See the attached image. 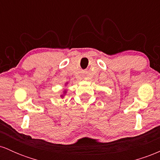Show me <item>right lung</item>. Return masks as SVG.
Here are the masks:
<instances>
[{"instance_id":"add662e5","label":"right lung","mask_w":160,"mask_h":160,"mask_svg":"<svg viewBox=\"0 0 160 160\" xmlns=\"http://www.w3.org/2000/svg\"><path fill=\"white\" fill-rule=\"evenodd\" d=\"M61 96H62V97H63V95H61Z\"/></svg>"}]
</instances>
